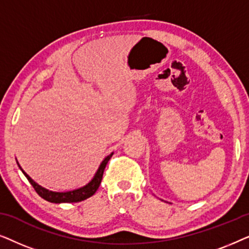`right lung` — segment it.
Returning <instances> with one entry per match:
<instances>
[{"instance_id": "right-lung-1", "label": "right lung", "mask_w": 249, "mask_h": 249, "mask_svg": "<svg viewBox=\"0 0 249 249\" xmlns=\"http://www.w3.org/2000/svg\"><path fill=\"white\" fill-rule=\"evenodd\" d=\"M112 155H113V153L110 154L107 158L104 159V161L101 163L100 168H98L96 175L94 176L93 180L89 183H87L86 186L81 187L79 189H76V190H71V192H67V193H55V192H51V190H47L45 188H43L42 186H39L38 183H36L34 180L30 178V177L27 175V173L23 171L21 169V171L23 175L26 176V178L28 179V181L30 182V185L34 187V189H35V192L38 194V195L44 198L47 202H51V203H55V204H59V203H77V202H81V200H85L87 198H89L90 196H93L95 193H96V190L98 189V187L101 185V181H102V178H103V173H104V170H105V166H107V162L110 161V159L112 158ZM18 163V162H17Z\"/></svg>"}]
</instances>
